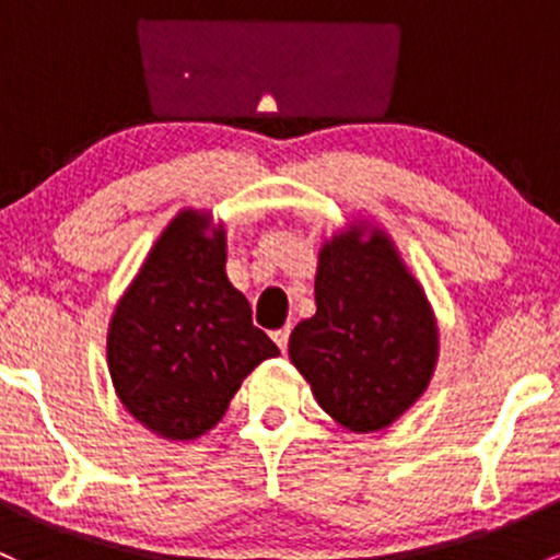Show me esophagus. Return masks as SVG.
Segmentation results:
<instances>
[{
    "label": "esophagus",
    "mask_w": 560,
    "mask_h": 560,
    "mask_svg": "<svg viewBox=\"0 0 560 560\" xmlns=\"http://www.w3.org/2000/svg\"><path fill=\"white\" fill-rule=\"evenodd\" d=\"M273 341L279 343L281 352H287V343H290V327H281V330H276Z\"/></svg>",
    "instance_id": "1"
}]
</instances>
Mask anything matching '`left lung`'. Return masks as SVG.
Instances as JSON below:
<instances>
[{
    "mask_svg": "<svg viewBox=\"0 0 560 560\" xmlns=\"http://www.w3.org/2000/svg\"><path fill=\"white\" fill-rule=\"evenodd\" d=\"M316 314L290 358L330 417L352 431L389 425L422 395L436 363V322L382 233L338 235L319 252Z\"/></svg>",
    "mask_w": 560,
    "mask_h": 560,
    "instance_id": "8db88e82",
    "label": "left lung"
}]
</instances>
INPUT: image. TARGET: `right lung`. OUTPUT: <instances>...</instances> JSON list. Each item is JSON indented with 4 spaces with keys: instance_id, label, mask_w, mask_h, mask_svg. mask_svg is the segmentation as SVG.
<instances>
[{
    "instance_id": "1",
    "label": "right lung",
    "mask_w": 560,
    "mask_h": 560,
    "mask_svg": "<svg viewBox=\"0 0 560 560\" xmlns=\"http://www.w3.org/2000/svg\"><path fill=\"white\" fill-rule=\"evenodd\" d=\"M175 217L107 330V365L135 420L167 439H197L228 411L241 382L279 347L224 273V230Z\"/></svg>"
}]
</instances>
